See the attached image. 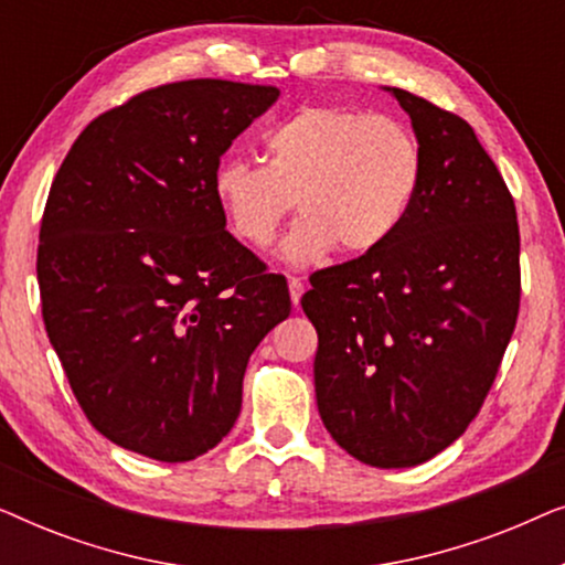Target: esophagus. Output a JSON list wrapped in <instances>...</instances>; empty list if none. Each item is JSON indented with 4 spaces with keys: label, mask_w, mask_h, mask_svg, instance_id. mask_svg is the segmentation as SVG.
Segmentation results:
<instances>
[{
    "label": "esophagus",
    "mask_w": 565,
    "mask_h": 565,
    "mask_svg": "<svg viewBox=\"0 0 565 565\" xmlns=\"http://www.w3.org/2000/svg\"><path fill=\"white\" fill-rule=\"evenodd\" d=\"M288 288H290L292 306H298L300 296H303V280H300V277H288Z\"/></svg>",
    "instance_id": "1"
}]
</instances>
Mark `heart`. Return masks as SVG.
<instances>
[{"label": "heart", "mask_w": 565, "mask_h": 565, "mask_svg": "<svg viewBox=\"0 0 565 565\" xmlns=\"http://www.w3.org/2000/svg\"><path fill=\"white\" fill-rule=\"evenodd\" d=\"M267 161L231 157L213 195L231 234L254 249L275 242L298 198L303 213L280 246L296 267L327 254H370L388 244L419 198L424 151L404 120L352 107H300L265 136Z\"/></svg>", "instance_id": "obj_1"}]
</instances>
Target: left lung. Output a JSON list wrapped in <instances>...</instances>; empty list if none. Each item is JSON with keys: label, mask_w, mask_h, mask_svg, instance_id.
<instances>
[{"label": "left lung", "mask_w": 565, "mask_h": 565, "mask_svg": "<svg viewBox=\"0 0 565 565\" xmlns=\"http://www.w3.org/2000/svg\"><path fill=\"white\" fill-rule=\"evenodd\" d=\"M424 151L419 198L381 249L311 277L323 427L352 458L412 468L481 412L520 313L514 200L473 128L398 87Z\"/></svg>", "instance_id": "1"}]
</instances>
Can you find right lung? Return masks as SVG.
I'll return each instance as SVG.
<instances>
[{
    "mask_svg": "<svg viewBox=\"0 0 565 565\" xmlns=\"http://www.w3.org/2000/svg\"><path fill=\"white\" fill-rule=\"evenodd\" d=\"M277 87L190 79L89 122L41 221L43 321L99 435L161 462L213 450L288 282L226 231L213 174Z\"/></svg>",
    "mask_w": 565,
    "mask_h": 565,
    "instance_id": "1",
    "label": "right lung"
}]
</instances>
